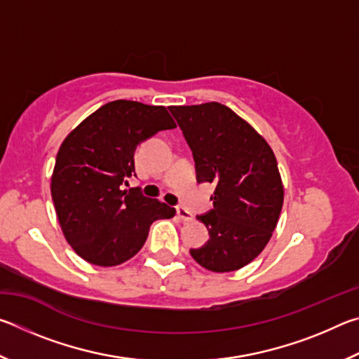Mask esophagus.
<instances>
[{
  "label": "esophagus",
  "instance_id": "obj_1",
  "mask_svg": "<svg viewBox=\"0 0 359 359\" xmlns=\"http://www.w3.org/2000/svg\"><path fill=\"white\" fill-rule=\"evenodd\" d=\"M177 217L180 218L182 222H191L193 220V215L185 208H177Z\"/></svg>",
  "mask_w": 359,
  "mask_h": 359
}]
</instances>
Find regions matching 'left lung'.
Wrapping results in <instances>:
<instances>
[{
  "label": "left lung",
  "instance_id": "1",
  "mask_svg": "<svg viewBox=\"0 0 359 359\" xmlns=\"http://www.w3.org/2000/svg\"><path fill=\"white\" fill-rule=\"evenodd\" d=\"M169 111L193 151L198 182L215 185L214 209L198 217L210 239L191 248V257L212 272L238 271L263 252L280 217L283 184L274 151L220 102Z\"/></svg>",
  "mask_w": 359,
  "mask_h": 359
}]
</instances>
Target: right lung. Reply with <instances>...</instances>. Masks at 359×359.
Segmentation results:
<instances>
[{"instance_id":"add662e5","label":"right lung","mask_w":359,"mask_h":359,"mask_svg":"<svg viewBox=\"0 0 359 359\" xmlns=\"http://www.w3.org/2000/svg\"><path fill=\"white\" fill-rule=\"evenodd\" d=\"M175 123L165 106L117 100L101 106L72 130L57 154L52 199L60 226L79 257L117 266L141 250L150 224L175 209L121 190L135 172L137 144Z\"/></svg>"}]
</instances>
